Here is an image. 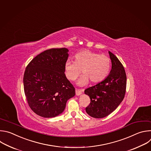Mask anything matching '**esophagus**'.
Returning <instances> with one entry per match:
<instances>
[{"label": "esophagus", "instance_id": "34e87169", "mask_svg": "<svg viewBox=\"0 0 151 151\" xmlns=\"http://www.w3.org/2000/svg\"><path fill=\"white\" fill-rule=\"evenodd\" d=\"M83 92V90L81 89H78V88H76V94L77 96H78L80 95Z\"/></svg>", "mask_w": 151, "mask_h": 151}]
</instances>
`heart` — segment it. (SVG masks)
<instances>
[{
    "label": "heart",
    "mask_w": 151,
    "mask_h": 151,
    "mask_svg": "<svg viewBox=\"0 0 151 151\" xmlns=\"http://www.w3.org/2000/svg\"><path fill=\"white\" fill-rule=\"evenodd\" d=\"M74 61H67L64 66L65 75L70 81L76 80L81 73L83 74L78 84L84 86L88 83H99L108 76L111 68V59L105 54L89 50L77 53Z\"/></svg>",
    "instance_id": "obj_1"
}]
</instances>
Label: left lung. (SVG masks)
I'll list each match as a JSON object with an SVG mask.
<instances>
[{
  "label": "left lung",
  "instance_id": "obj_1",
  "mask_svg": "<svg viewBox=\"0 0 151 151\" xmlns=\"http://www.w3.org/2000/svg\"><path fill=\"white\" fill-rule=\"evenodd\" d=\"M112 69L102 82L86 88L85 94L90 102L86 112L93 118H101L112 112L121 103L126 92L127 77L124 68L117 57L109 51Z\"/></svg>",
  "mask_w": 151,
  "mask_h": 151
}]
</instances>
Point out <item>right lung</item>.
<instances>
[{
    "label": "right lung",
    "instance_id": "add662e5",
    "mask_svg": "<svg viewBox=\"0 0 151 151\" xmlns=\"http://www.w3.org/2000/svg\"><path fill=\"white\" fill-rule=\"evenodd\" d=\"M67 48L46 50L35 57L26 67L24 90L29 108L44 118L58 116L73 97L75 88L65 75L68 54Z\"/></svg>",
    "mask_w": 151,
    "mask_h": 151
}]
</instances>
